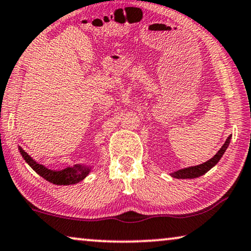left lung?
I'll list each match as a JSON object with an SVG mask.
<instances>
[{
  "instance_id": "obj_1",
  "label": "left lung",
  "mask_w": 251,
  "mask_h": 251,
  "mask_svg": "<svg viewBox=\"0 0 251 251\" xmlns=\"http://www.w3.org/2000/svg\"><path fill=\"white\" fill-rule=\"evenodd\" d=\"M232 135H230L225 141V143L222 146V148L218 150V152L215 154V156L206 162H202V164L197 165V166H191V167H186L183 169H178L174 173H171V176L175 178H196L199 177V176L206 174V173L214 167L215 165L217 164L218 161L221 160L222 156H223L225 151H226L228 144H230Z\"/></svg>"
}]
</instances>
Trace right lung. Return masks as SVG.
<instances>
[{
	"label": "right lung",
	"instance_id": "add662e5",
	"mask_svg": "<svg viewBox=\"0 0 251 251\" xmlns=\"http://www.w3.org/2000/svg\"><path fill=\"white\" fill-rule=\"evenodd\" d=\"M18 149L25 161L38 175L55 185H73L76 184V183H79L90 174L92 168L90 165L77 164L74 165L73 167L69 166V167H66L65 169H61V171H53V169H49L44 165H41L35 161L21 147H18Z\"/></svg>",
	"mask_w": 251,
	"mask_h": 251
}]
</instances>
